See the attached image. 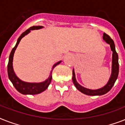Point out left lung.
I'll use <instances>...</instances> for the list:
<instances>
[{
  "label": "left lung",
  "instance_id": "left-lung-1",
  "mask_svg": "<svg viewBox=\"0 0 125 125\" xmlns=\"http://www.w3.org/2000/svg\"><path fill=\"white\" fill-rule=\"evenodd\" d=\"M103 40H104L106 43L110 45V46L111 51H112V73H111L110 77L109 78L108 82L104 86V87L99 88L97 89H90L86 87H84L83 86L79 84L78 82L76 81V76H75V73H74V70L73 69V82L76 89L78 91H80L81 93L85 94L87 95H90V96H96V95H103L108 93L114 85L115 82L116 81L117 78L118 77L119 74V62H118V54L115 51V47L114 42L110 37L107 35L106 34L104 33L103 34Z\"/></svg>",
  "mask_w": 125,
  "mask_h": 125
}]
</instances>
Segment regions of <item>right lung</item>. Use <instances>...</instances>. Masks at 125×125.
I'll use <instances>...</instances> for the list:
<instances>
[{
	"instance_id": "obj_1",
	"label": "right lung",
	"mask_w": 125,
	"mask_h": 125,
	"mask_svg": "<svg viewBox=\"0 0 125 125\" xmlns=\"http://www.w3.org/2000/svg\"><path fill=\"white\" fill-rule=\"evenodd\" d=\"M43 26H34L28 28V30H26L25 32L22 33L19 38L17 40L16 45L14 47V48L12 49V51L11 52L10 57H9V62L8 64V78L13 83V85L15 87V88L19 92L22 93L23 95H36L39 93H42L43 91L47 89V87H49V84L51 83V80H52V73L53 69L57 65L60 64L62 61H60L56 63L52 66L51 72L50 73L49 78L47 80L42 82H26L24 81H22L21 79L17 76L13 70V56H14L15 51L16 50L17 47L18 46L19 43L20 42L23 37L28 34L30 32L31 30H39L41 28H43Z\"/></svg>"
}]
</instances>
